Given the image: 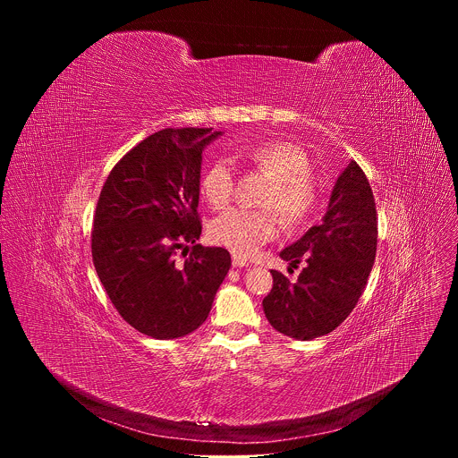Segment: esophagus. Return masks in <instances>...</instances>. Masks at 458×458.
<instances>
[{
	"instance_id": "1",
	"label": "esophagus",
	"mask_w": 458,
	"mask_h": 458,
	"mask_svg": "<svg viewBox=\"0 0 458 458\" xmlns=\"http://www.w3.org/2000/svg\"><path fill=\"white\" fill-rule=\"evenodd\" d=\"M232 265H233V268H244V267H248V260L244 257H241V255H233L232 257Z\"/></svg>"
}]
</instances>
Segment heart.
<instances>
[{
    "mask_svg": "<svg viewBox=\"0 0 458 458\" xmlns=\"http://www.w3.org/2000/svg\"><path fill=\"white\" fill-rule=\"evenodd\" d=\"M242 157L272 177L259 201L265 208H232L221 214L210 226V237L235 255L250 257L277 235L279 214L286 226H299L310 219L317 205V188L306 152L293 143H259L246 148ZM201 193L214 208H225L232 201L235 170L230 159L219 157L205 170Z\"/></svg>",
    "mask_w": 458,
    "mask_h": 458,
    "instance_id": "heart-1",
    "label": "heart"
}]
</instances>
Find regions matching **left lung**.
Here are the masks:
<instances>
[{
  "label": "left lung",
  "instance_id": "left-lung-1",
  "mask_svg": "<svg viewBox=\"0 0 458 458\" xmlns=\"http://www.w3.org/2000/svg\"><path fill=\"white\" fill-rule=\"evenodd\" d=\"M377 251V210L362 168L350 161L339 175L328 210L281 257L297 268L295 283L272 270L274 288L263 308L274 328L299 341L334 332L359 302Z\"/></svg>",
  "mask_w": 458,
  "mask_h": 458
}]
</instances>
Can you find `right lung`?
Instances as JSON below:
<instances>
[{"mask_svg": "<svg viewBox=\"0 0 458 458\" xmlns=\"http://www.w3.org/2000/svg\"><path fill=\"white\" fill-rule=\"evenodd\" d=\"M219 136L212 128L159 130L117 161L99 193L96 272L119 315L152 339L198 330L232 267L228 250L198 244L203 150ZM179 250L189 257L179 259Z\"/></svg>", "mask_w": 458, "mask_h": 458, "instance_id": "obj_1", "label": "right lung"}]
</instances>
